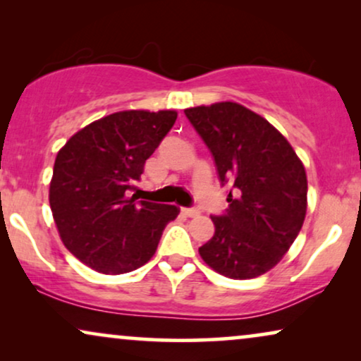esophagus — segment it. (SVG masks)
Listing matches in <instances>:
<instances>
[{
    "label": "esophagus",
    "mask_w": 361,
    "mask_h": 361,
    "mask_svg": "<svg viewBox=\"0 0 361 361\" xmlns=\"http://www.w3.org/2000/svg\"><path fill=\"white\" fill-rule=\"evenodd\" d=\"M182 212H184L187 216H199V214H200L199 209H195V207H184Z\"/></svg>",
    "instance_id": "1"
}]
</instances>
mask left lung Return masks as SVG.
Segmentation results:
<instances>
[{
    "mask_svg": "<svg viewBox=\"0 0 361 361\" xmlns=\"http://www.w3.org/2000/svg\"><path fill=\"white\" fill-rule=\"evenodd\" d=\"M214 157L228 209L212 215L215 233L202 259L231 279L274 268L294 243L307 210V177L288 140L263 116L233 102L187 108Z\"/></svg>",
    "mask_w": 361,
    "mask_h": 361,
    "instance_id": "left-lung-1",
    "label": "left lung"
}]
</instances>
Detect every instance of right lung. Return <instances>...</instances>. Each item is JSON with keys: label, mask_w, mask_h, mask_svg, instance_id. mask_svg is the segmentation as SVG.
<instances>
[{"label": "right lung", "mask_w": 361, "mask_h": 361, "mask_svg": "<svg viewBox=\"0 0 361 361\" xmlns=\"http://www.w3.org/2000/svg\"><path fill=\"white\" fill-rule=\"evenodd\" d=\"M177 113L130 110L75 133L59 151L49 202L66 248L92 269L123 274L147 263L176 205L137 200L128 192Z\"/></svg>", "instance_id": "obj_1"}]
</instances>
